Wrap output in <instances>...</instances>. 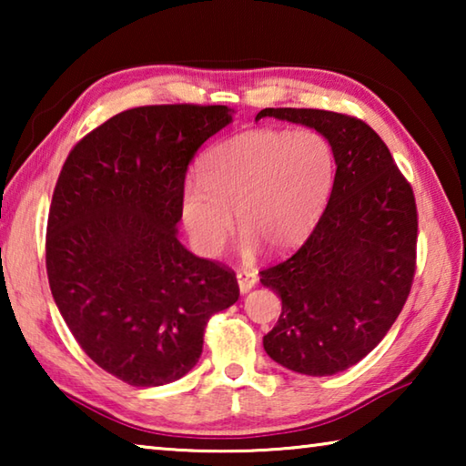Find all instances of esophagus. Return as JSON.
Returning a JSON list of instances; mask_svg holds the SVG:
<instances>
[{"label": "esophagus", "instance_id": "1", "mask_svg": "<svg viewBox=\"0 0 466 466\" xmlns=\"http://www.w3.org/2000/svg\"><path fill=\"white\" fill-rule=\"evenodd\" d=\"M236 281H238L240 294H248V291L257 286V273L255 271H238V275H236Z\"/></svg>", "mask_w": 466, "mask_h": 466}]
</instances>
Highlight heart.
Instances as JSON below:
<instances>
[{"label": "heart", "instance_id": "heart-1", "mask_svg": "<svg viewBox=\"0 0 466 466\" xmlns=\"http://www.w3.org/2000/svg\"><path fill=\"white\" fill-rule=\"evenodd\" d=\"M197 178L180 193V218L201 255L216 257L234 230H244L240 252L261 244L288 252L309 238L335 178L329 139L312 129H252L211 146Z\"/></svg>", "mask_w": 466, "mask_h": 466}]
</instances>
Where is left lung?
<instances>
[{"instance_id": "obj_1", "label": "left lung", "mask_w": 466, "mask_h": 466, "mask_svg": "<svg viewBox=\"0 0 466 466\" xmlns=\"http://www.w3.org/2000/svg\"><path fill=\"white\" fill-rule=\"evenodd\" d=\"M317 129L335 154V180L317 228L288 261L261 271L281 298L263 337L291 372L330 376L364 360L403 310L415 273L413 188L378 133L356 116L319 108H263Z\"/></svg>"}]
</instances>
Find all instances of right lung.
Masks as SVG:
<instances>
[{"mask_svg":"<svg viewBox=\"0 0 466 466\" xmlns=\"http://www.w3.org/2000/svg\"><path fill=\"white\" fill-rule=\"evenodd\" d=\"M232 115L222 105L123 110L77 141L55 185L53 299L86 356L131 386L191 372L211 314L240 296L234 271L177 236L188 162Z\"/></svg>","mask_w":466,"mask_h":466,"instance_id":"obj_1","label":"right lung"}]
</instances>
